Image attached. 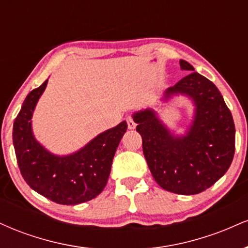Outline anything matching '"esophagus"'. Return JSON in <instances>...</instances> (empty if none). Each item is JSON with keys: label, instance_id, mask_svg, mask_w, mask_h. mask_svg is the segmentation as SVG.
<instances>
[{"label": "esophagus", "instance_id": "esophagus-1", "mask_svg": "<svg viewBox=\"0 0 248 248\" xmlns=\"http://www.w3.org/2000/svg\"><path fill=\"white\" fill-rule=\"evenodd\" d=\"M127 124H128V129H135L136 124H135V121L133 120L132 116H128L127 118Z\"/></svg>", "mask_w": 248, "mask_h": 248}]
</instances>
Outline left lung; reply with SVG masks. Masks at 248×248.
Masks as SVG:
<instances>
[{"label":"left lung","instance_id":"obj_1","mask_svg":"<svg viewBox=\"0 0 248 248\" xmlns=\"http://www.w3.org/2000/svg\"><path fill=\"white\" fill-rule=\"evenodd\" d=\"M187 76L162 93L168 104L178 96L192 102V118L177 133L161 120L154 108L133 113L136 132L154 179L162 189L178 195H196L225 175L234 155L235 127L230 109L216 85L181 59Z\"/></svg>","mask_w":248,"mask_h":248}]
</instances>
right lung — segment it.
<instances>
[{
    "mask_svg": "<svg viewBox=\"0 0 248 248\" xmlns=\"http://www.w3.org/2000/svg\"><path fill=\"white\" fill-rule=\"evenodd\" d=\"M46 79L27 95L13 128L17 163L24 181L39 195L62 205L95 198L106 186L113 157L127 122L105 130L84 147L67 155L50 152L36 139L32 115L47 85Z\"/></svg>",
    "mask_w": 248,
    "mask_h": 248,
    "instance_id": "add662e5",
    "label": "right lung"
}]
</instances>
